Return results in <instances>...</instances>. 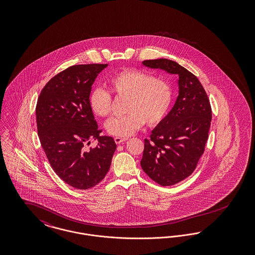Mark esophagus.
I'll list each match as a JSON object with an SVG mask.
<instances>
[{
  "label": "esophagus",
  "mask_w": 255,
  "mask_h": 255,
  "mask_svg": "<svg viewBox=\"0 0 255 255\" xmlns=\"http://www.w3.org/2000/svg\"><path fill=\"white\" fill-rule=\"evenodd\" d=\"M128 138H125V137H120V136H116L115 137V141H116V143L117 144H121V143H123L124 141H126Z\"/></svg>",
  "instance_id": "esophagus-1"
}]
</instances>
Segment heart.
Here are the masks:
<instances>
[{
    "mask_svg": "<svg viewBox=\"0 0 255 255\" xmlns=\"http://www.w3.org/2000/svg\"><path fill=\"white\" fill-rule=\"evenodd\" d=\"M109 87L119 97H129L127 116L113 118L106 123L107 132L116 136H129L145 122L155 126L169 111L174 91L168 80L157 78L141 70H124L110 77ZM90 105L99 117L109 116L112 96L102 88H96L90 96Z\"/></svg>",
    "mask_w": 255,
    "mask_h": 255,
    "instance_id": "b5f03b06",
    "label": "heart"
}]
</instances>
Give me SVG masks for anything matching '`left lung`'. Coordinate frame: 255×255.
<instances>
[{
    "label": "left lung",
    "mask_w": 255,
    "mask_h": 255,
    "mask_svg": "<svg viewBox=\"0 0 255 255\" xmlns=\"http://www.w3.org/2000/svg\"><path fill=\"white\" fill-rule=\"evenodd\" d=\"M151 69L179 77V96L168 115L144 139L141 168L159 185L182 182L194 171L205 152L212 118L204 87L193 73L175 61L144 60Z\"/></svg>",
    "instance_id": "obj_1"
}]
</instances>
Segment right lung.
Listing matches in <instances>:
<instances>
[{
	"instance_id": "1",
	"label": "right lung",
	"mask_w": 255,
	"mask_h": 255,
	"mask_svg": "<svg viewBox=\"0 0 255 255\" xmlns=\"http://www.w3.org/2000/svg\"><path fill=\"white\" fill-rule=\"evenodd\" d=\"M107 66H72L52 77L38 97L41 145L53 171L76 189L85 190L101 182L117 149L112 136L100 135L90 105L92 85ZM91 139H97L98 146L86 150Z\"/></svg>"
}]
</instances>
